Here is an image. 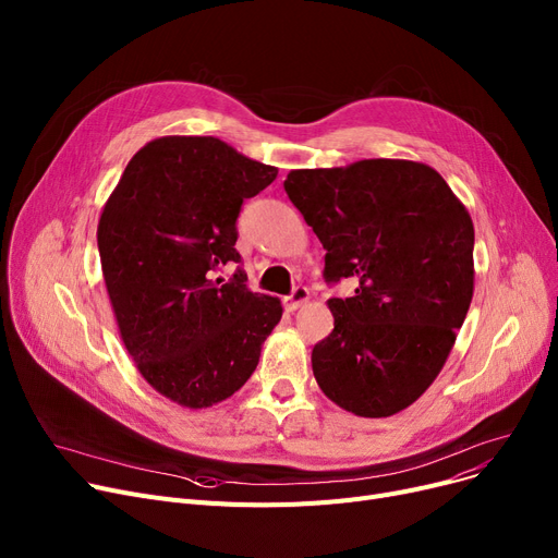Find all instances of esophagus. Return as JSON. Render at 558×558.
Segmentation results:
<instances>
[{
    "label": "esophagus",
    "instance_id": "obj_1",
    "mask_svg": "<svg viewBox=\"0 0 558 558\" xmlns=\"http://www.w3.org/2000/svg\"><path fill=\"white\" fill-rule=\"evenodd\" d=\"M310 301V289L307 287H296L294 291H291V296L284 299V307L289 312H296L301 305H305Z\"/></svg>",
    "mask_w": 558,
    "mask_h": 558
}]
</instances>
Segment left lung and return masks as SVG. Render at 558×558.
<instances>
[{"label":"left lung","mask_w":558,"mask_h":558,"mask_svg":"<svg viewBox=\"0 0 558 558\" xmlns=\"http://www.w3.org/2000/svg\"><path fill=\"white\" fill-rule=\"evenodd\" d=\"M284 192L324 244L335 330L312 350L316 383L364 418L393 416L441 373L475 289V228L444 175L414 160L373 158L294 169Z\"/></svg>","instance_id":"left-lung-1"}]
</instances>
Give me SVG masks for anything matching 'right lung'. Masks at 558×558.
Wrapping results in <instances>:
<instances>
[{
    "label": "right lung",
    "mask_w": 558,
    "mask_h": 558,
    "mask_svg": "<svg viewBox=\"0 0 558 558\" xmlns=\"http://www.w3.org/2000/svg\"><path fill=\"white\" fill-rule=\"evenodd\" d=\"M276 175L219 137L165 135L131 158L104 205L97 244L117 328L142 377L175 404L205 409L240 391L282 316L242 269L213 280L242 262L234 221Z\"/></svg>",
    "instance_id": "obj_1"
}]
</instances>
